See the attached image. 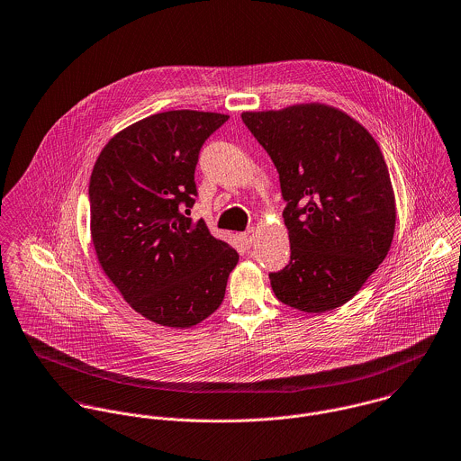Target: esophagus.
Wrapping results in <instances>:
<instances>
[{
    "mask_svg": "<svg viewBox=\"0 0 461 461\" xmlns=\"http://www.w3.org/2000/svg\"><path fill=\"white\" fill-rule=\"evenodd\" d=\"M241 238H243V243L247 245V249H252L254 243H256V230L250 229V230H247L245 234H241Z\"/></svg>",
    "mask_w": 461,
    "mask_h": 461,
    "instance_id": "34e87169",
    "label": "esophagus"
}]
</instances>
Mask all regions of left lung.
I'll return each instance as SVG.
<instances>
[{
  "label": "left lung",
  "instance_id": "left-lung-1",
  "mask_svg": "<svg viewBox=\"0 0 461 461\" xmlns=\"http://www.w3.org/2000/svg\"><path fill=\"white\" fill-rule=\"evenodd\" d=\"M276 167L291 261L269 273L275 296L320 314L349 302L387 258L395 229L389 168L376 140L320 104L245 112Z\"/></svg>",
  "mask_w": 461,
  "mask_h": 461
}]
</instances>
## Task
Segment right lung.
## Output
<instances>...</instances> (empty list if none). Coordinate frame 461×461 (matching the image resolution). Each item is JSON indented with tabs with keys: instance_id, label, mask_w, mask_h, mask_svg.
I'll return each instance as SVG.
<instances>
[{
	"instance_id": "obj_1",
	"label": "right lung",
	"mask_w": 461,
	"mask_h": 461,
	"mask_svg": "<svg viewBox=\"0 0 461 461\" xmlns=\"http://www.w3.org/2000/svg\"><path fill=\"white\" fill-rule=\"evenodd\" d=\"M229 115L174 110L117 132L90 177L97 261L143 318L190 329L223 302L238 252L188 216L203 141Z\"/></svg>"
}]
</instances>
